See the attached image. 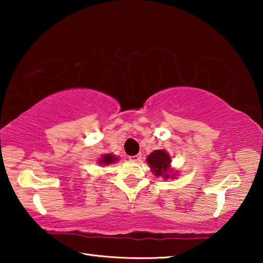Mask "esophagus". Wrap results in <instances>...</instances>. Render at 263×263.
<instances>
[{
  "mask_svg": "<svg viewBox=\"0 0 263 263\" xmlns=\"http://www.w3.org/2000/svg\"><path fill=\"white\" fill-rule=\"evenodd\" d=\"M131 162H139L141 160V154H137V155H132V157H128Z\"/></svg>",
  "mask_w": 263,
  "mask_h": 263,
  "instance_id": "obj_1",
  "label": "esophagus"
}]
</instances>
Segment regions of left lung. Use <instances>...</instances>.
Wrapping results in <instances>:
<instances>
[{"instance_id": "8db88e82", "label": "left lung", "mask_w": 263, "mask_h": 263, "mask_svg": "<svg viewBox=\"0 0 263 263\" xmlns=\"http://www.w3.org/2000/svg\"><path fill=\"white\" fill-rule=\"evenodd\" d=\"M146 162L148 163L151 172L157 177H162L163 180L176 179L177 171L172 168V157L167 151L155 149L146 158Z\"/></svg>"}]
</instances>
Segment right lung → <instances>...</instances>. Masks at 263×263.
<instances>
[{
	"label": "right lung",
	"instance_id": "add662e5",
	"mask_svg": "<svg viewBox=\"0 0 263 263\" xmlns=\"http://www.w3.org/2000/svg\"><path fill=\"white\" fill-rule=\"evenodd\" d=\"M117 161H118L117 155H114L112 153H106L102 155V157L97 160V163H99L100 166H108V164L115 163Z\"/></svg>",
	"mask_w": 263,
	"mask_h": 263
}]
</instances>
